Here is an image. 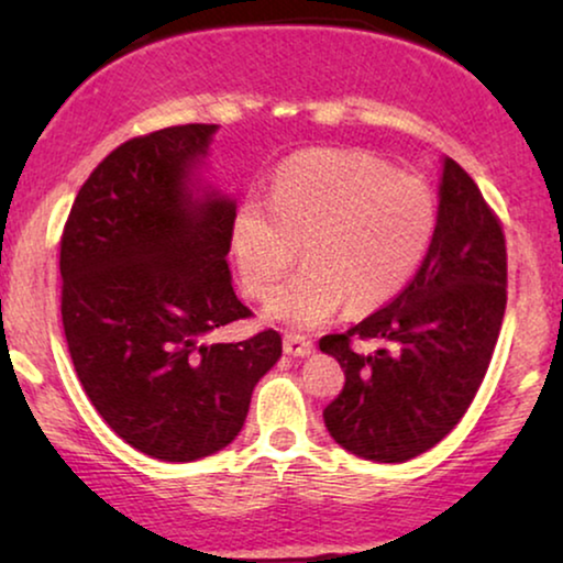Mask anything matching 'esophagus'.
Here are the masks:
<instances>
[{"label": "esophagus", "instance_id": "esophagus-1", "mask_svg": "<svg viewBox=\"0 0 563 563\" xmlns=\"http://www.w3.org/2000/svg\"><path fill=\"white\" fill-rule=\"evenodd\" d=\"M312 351H314V345H312L310 338L297 335V333H287V335H284V353H287V356L305 358V356H310Z\"/></svg>", "mask_w": 563, "mask_h": 563}]
</instances>
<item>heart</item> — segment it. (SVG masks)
Listing matches in <instances>:
<instances>
[{"instance_id":"heart-1","label":"heart","mask_w":563,"mask_h":563,"mask_svg":"<svg viewBox=\"0 0 563 563\" xmlns=\"http://www.w3.org/2000/svg\"><path fill=\"white\" fill-rule=\"evenodd\" d=\"M438 233L428 181L358 151H307L284 161L266 205L249 199L230 222L245 295L266 299L303 253L306 266L268 299L266 318L318 328L349 302L374 310L426 264Z\"/></svg>"}]
</instances>
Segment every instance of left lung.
<instances>
[{"label": "left lung", "mask_w": 563, "mask_h": 563, "mask_svg": "<svg viewBox=\"0 0 563 563\" xmlns=\"http://www.w3.org/2000/svg\"><path fill=\"white\" fill-rule=\"evenodd\" d=\"M507 251L495 212L472 176L443 158L438 233L426 264L387 307L320 351L345 374L325 407L328 433L366 461L402 464L456 428L495 353L507 305ZM385 345L356 354L350 338Z\"/></svg>", "instance_id": "left-lung-1"}]
</instances>
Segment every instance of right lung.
<instances>
[{
    "mask_svg": "<svg viewBox=\"0 0 563 563\" xmlns=\"http://www.w3.org/2000/svg\"><path fill=\"white\" fill-rule=\"evenodd\" d=\"M218 125L133 137L99 164L60 238V318L84 391L122 441L197 461L235 441L276 330L207 333L249 318L228 268L235 199L205 181Z\"/></svg>",
    "mask_w": 563,
    "mask_h": 563,
    "instance_id": "add662e5",
    "label": "right lung"
}]
</instances>
